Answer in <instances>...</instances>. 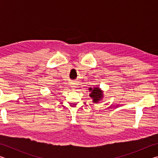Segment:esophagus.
<instances>
[{
    "mask_svg": "<svg viewBox=\"0 0 158 158\" xmlns=\"http://www.w3.org/2000/svg\"><path fill=\"white\" fill-rule=\"evenodd\" d=\"M76 85H77L76 84H75V83H74V82H72L71 84H70V86H71V88L73 89H74V88L76 87Z\"/></svg>",
    "mask_w": 158,
    "mask_h": 158,
    "instance_id": "esophagus-1",
    "label": "esophagus"
}]
</instances>
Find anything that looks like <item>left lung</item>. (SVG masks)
I'll list each match as a JSON object with an SVG mask.
<instances>
[{"mask_svg":"<svg viewBox=\"0 0 158 158\" xmlns=\"http://www.w3.org/2000/svg\"><path fill=\"white\" fill-rule=\"evenodd\" d=\"M90 90H91V93L90 94V96L93 99V102H98L99 100H100L102 97V92L99 88H94L93 90L92 89H90Z\"/></svg>","mask_w":158,"mask_h":158,"instance_id":"left-lung-1","label":"left lung"}]
</instances>
